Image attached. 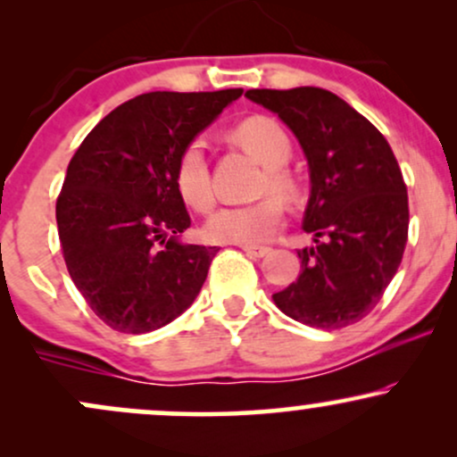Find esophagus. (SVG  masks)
Segmentation results:
<instances>
[{"instance_id": "1", "label": "esophagus", "mask_w": 457, "mask_h": 457, "mask_svg": "<svg viewBox=\"0 0 457 457\" xmlns=\"http://www.w3.org/2000/svg\"><path fill=\"white\" fill-rule=\"evenodd\" d=\"M240 249H243L246 255H253V258H264V255H269V253H270V246H258V245H240Z\"/></svg>"}]
</instances>
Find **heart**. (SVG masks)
Listing matches in <instances>:
<instances>
[{
	"instance_id": "heart-1",
	"label": "heart",
	"mask_w": 457,
	"mask_h": 457,
	"mask_svg": "<svg viewBox=\"0 0 457 457\" xmlns=\"http://www.w3.org/2000/svg\"><path fill=\"white\" fill-rule=\"evenodd\" d=\"M232 135L255 161L264 165V174L258 185V195L264 197L249 206H229L217 211L208 219L206 236L212 243L258 245L272 236L281 225L283 206L276 198L279 196L283 202H295L298 197L296 178L283 167L292 156V141L286 129L277 120L266 118V115H253V118L243 120ZM174 182L182 202L191 211H211L214 193L202 139L188 141L180 150L174 170ZM275 195H278L276 198Z\"/></svg>"
}]
</instances>
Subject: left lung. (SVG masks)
<instances>
[{
  "label": "left lung",
  "instance_id": "8db88e82",
  "mask_svg": "<svg viewBox=\"0 0 457 457\" xmlns=\"http://www.w3.org/2000/svg\"><path fill=\"white\" fill-rule=\"evenodd\" d=\"M303 145L312 195L298 251L301 275L272 295L286 316L313 328H344L380 303L408 240V193L389 141L337 94L322 87L249 90Z\"/></svg>",
  "mask_w": 457,
  "mask_h": 457
}]
</instances>
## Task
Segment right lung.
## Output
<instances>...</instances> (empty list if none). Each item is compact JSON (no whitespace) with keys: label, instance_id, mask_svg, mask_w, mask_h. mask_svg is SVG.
I'll use <instances>...</instances> for the list:
<instances>
[{"label":"right lung","instance_id":"1","mask_svg":"<svg viewBox=\"0 0 457 457\" xmlns=\"http://www.w3.org/2000/svg\"><path fill=\"white\" fill-rule=\"evenodd\" d=\"M243 94L148 92L104 115L75 156L55 204L71 279L120 333L180 316L206 281L217 246L182 245L191 225L174 182L180 150Z\"/></svg>","mask_w":457,"mask_h":457}]
</instances>
